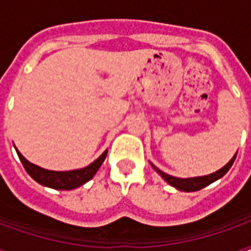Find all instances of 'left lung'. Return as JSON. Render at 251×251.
Wrapping results in <instances>:
<instances>
[{"label":"left lung","instance_id":"8db88e82","mask_svg":"<svg viewBox=\"0 0 251 251\" xmlns=\"http://www.w3.org/2000/svg\"><path fill=\"white\" fill-rule=\"evenodd\" d=\"M237 157V153L234 154V157L228 161V163L221 168L219 171H216L214 174L207 175V176H199V177H189V179H180V177H175V176H171V175H167L163 171H160L158 168H156L152 163L151 165L153 167V169L157 172L161 177H163L168 184H171L172 187H175L176 189H180V191H184V192H194V191H199V189L204 188L207 185H210L211 183H214L218 179H221L228 172V169L231 168L232 163H234V160Z\"/></svg>","mask_w":251,"mask_h":251}]
</instances>
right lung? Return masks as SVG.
I'll return each mask as SVG.
<instances>
[{
    "instance_id": "1",
    "label": "right lung",
    "mask_w": 251,
    "mask_h": 251,
    "mask_svg": "<svg viewBox=\"0 0 251 251\" xmlns=\"http://www.w3.org/2000/svg\"><path fill=\"white\" fill-rule=\"evenodd\" d=\"M16 152L19 154V158L24 165L25 171L39 184L46 185V187H50V188L53 189H66V191L67 189L77 188L84 183H87L88 180L93 179L94 175L97 174V171L100 168V165H102L104 158L107 156V151H104L94 163L84 167V168L59 172V171H48V169L40 168L35 164L29 163L17 149H16Z\"/></svg>"
}]
</instances>
